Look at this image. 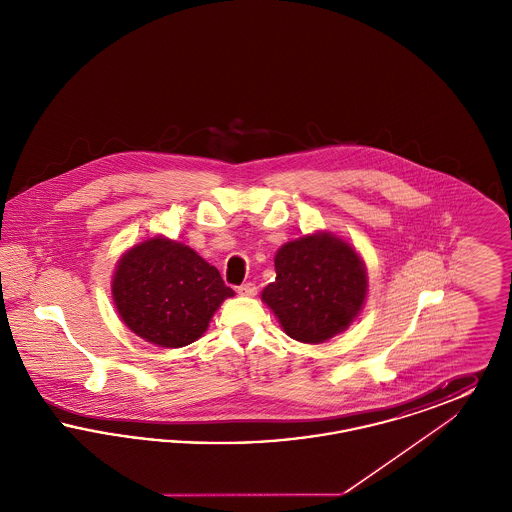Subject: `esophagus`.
<instances>
[{
  "instance_id": "34e87169",
  "label": "esophagus",
  "mask_w": 512,
  "mask_h": 512,
  "mask_svg": "<svg viewBox=\"0 0 512 512\" xmlns=\"http://www.w3.org/2000/svg\"><path fill=\"white\" fill-rule=\"evenodd\" d=\"M238 293H240V295H245V297H251V295H255V293H257V286H255V284H251V282H247V284H242V286L238 288Z\"/></svg>"
}]
</instances>
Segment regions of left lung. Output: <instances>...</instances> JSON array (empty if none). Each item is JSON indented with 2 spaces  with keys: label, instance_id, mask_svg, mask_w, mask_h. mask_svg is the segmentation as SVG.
Instances as JSON below:
<instances>
[{
  "label": "left lung",
  "instance_id": "obj_1",
  "mask_svg": "<svg viewBox=\"0 0 512 512\" xmlns=\"http://www.w3.org/2000/svg\"><path fill=\"white\" fill-rule=\"evenodd\" d=\"M276 280L261 299L293 340L322 343L347 330L365 305L366 267L355 247L332 232L282 245Z\"/></svg>",
  "mask_w": 512,
  "mask_h": 512
}]
</instances>
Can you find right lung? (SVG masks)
<instances>
[{"mask_svg":"<svg viewBox=\"0 0 512 512\" xmlns=\"http://www.w3.org/2000/svg\"><path fill=\"white\" fill-rule=\"evenodd\" d=\"M122 322L159 347H184L203 336L215 311L234 292L192 247L163 236L130 247L113 274Z\"/></svg>","mask_w":512,"mask_h":512,"instance_id":"add662e5","label":"right lung"}]
</instances>
